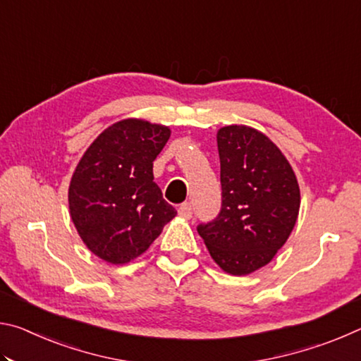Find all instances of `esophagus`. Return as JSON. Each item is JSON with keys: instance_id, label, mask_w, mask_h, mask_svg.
<instances>
[{"instance_id": "obj_1", "label": "esophagus", "mask_w": 361, "mask_h": 361, "mask_svg": "<svg viewBox=\"0 0 361 361\" xmlns=\"http://www.w3.org/2000/svg\"><path fill=\"white\" fill-rule=\"evenodd\" d=\"M178 213H180V216L189 219V218L192 216V205L189 204V202L181 204V205H180V209H178Z\"/></svg>"}]
</instances>
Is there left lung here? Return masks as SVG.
Segmentation results:
<instances>
[{
	"mask_svg": "<svg viewBox=\"0 0 361 361\" xmlns=\"http://www.w3.org/2000/svg\"><path fill=\"white\" fill-rule=\"evenodd\" d=\"M221 210L197 226L216 264L232 276L266 266L295 228L301 195L291 166L264 133L247 126L218 130Z\"/></svg>",
	"mask_w": 361,
	"mask_h": 361,
	"instance_id": "1",
	"label": "left lung"
}]
</instances>
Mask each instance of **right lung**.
<instances>
[{
	"label": "right lung",
	"instance_id": "1",
	"mask_svg": "<svg viewBox=\"0 0 361 361\" xmlns=\"http://www.w3.org/2000/svg\"><path fill=\"white\" fill-rule=\"evenodd\" d=\"M169 138V127L124 119L103 130L79 161L68 191L71 219L106 262L135 259L176 215L152 181V162Z\"/></svg>",
	"mask_w": 361,
	"mask_h": 361
}]
</instances>
